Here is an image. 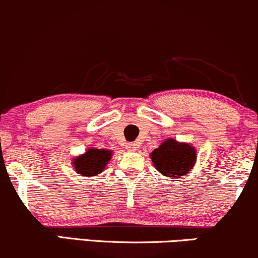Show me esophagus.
Here are the masks:
<instances>
[{
  "label": "esophagus",
  "mask_w": 258,
  "mask_h": 258,
  "mask_svg": "<svg viewBox=\"0 0 258 258\" xmlns=\"http://www.w3.org/2000/svg\"><path fill=\"white\" fill-rule=\"evenodd\" d=\"M127 150H130V151H136L137 150V144H135V143H128V144L126 145Z\"/></svg>",
  "instance_id": "esophagus-1"
}]
</instances>
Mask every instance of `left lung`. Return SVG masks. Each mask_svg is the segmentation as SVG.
Instances as JSON below:
<instances>
[{
	"mask_svg": "<svg viewBox=\"0 0 258 258\" xmlns=\"http://www.w3.org/2000/svg\"><path fill=\"white\" fill-rule=\"evenodd\" d=\"M155 168L163 176L178 178L187 175L197 163V149L189 143L168 138L150 153Z\"/></svg>",
	"mask_w": 258,
	"mask_h": 258,
	"instance_id": "8db88e82",
	"label": "left lung"
}]
</instances>
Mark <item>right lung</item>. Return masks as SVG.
Masks as SVG:
<instances>
[{
    "instance_id": "obj_1",
    "label": "right lung",
    "mask_w": 258,
    "mask_h": 258,
    "mask_svg": "<svg viewBox=\"0 0 258 258\" xmlns=\"http://www.w3.org/2000/svg\"><path fill=\"white\" fill-rule=\"evenodd\" d=\"M112 156V150L89 148L82 155L74 157L71 164L77 174L84 177H91L103 171Z\"/></svg>"
}]
</instances>
